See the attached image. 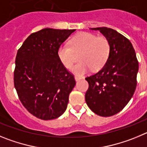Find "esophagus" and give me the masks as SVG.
<instances>
[{"label": "esophagus", "instance_id": "34e87169", "mask_svg": "<svg viewBox=\"0 0 147 147\" xmlns=\"http://www.w3.org/2000/svg\"><path fill=\"white\" fill-rule=\"evenodd\" d=\"M75 80H76V82L77 81H80V80H81L82 79V77H81V76H75Z\"/></svg>", "mask_w": 147, "mask_h": 147}]
</instances>
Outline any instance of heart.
Instances as JSON below:
<instances>
[{
  "mask_svg": "<svg viewBox=\"0 0 147 147\" xmlns=\"http://www.w3.org/2000/svg\"><path fill=\"white\" fill-rule=\"evenodd\" d=\"M71 46L66 44L59 45L57 56L62 64L71 69L76 58L75 53H81L78 63L73 72L78 76H82L93 68L98 71L104 67L110 54V44L105 37H97L89 32H80L71 38Z\"/></svg>",
  "mask_w": 147,
  "mask_h": 147,
  "instance_id": "1",
  "label": "heart"
}]
</instances>
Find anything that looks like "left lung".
Returning <instances> with one entry per match:
<instances>
[{
  "mask_svg": "<svg viewBox=\"0 0 147 147\" xmlns=\"http://www.w3.org/2000/svg\"><path fill=\"white\" fill-rule=\"evenodd\" d=\"M90 29L98 30L109 40L110 54L102 69L85 78L89 84L85 101L94 113L108 117L120 112L134 94L138 62L130 41L115 30Z\"/></svg>",
  "mask_w": 147,
  "mask_h": 147,
  "instance_id": "left-lung-1",
  "label": "left lung"
}]
</instances>
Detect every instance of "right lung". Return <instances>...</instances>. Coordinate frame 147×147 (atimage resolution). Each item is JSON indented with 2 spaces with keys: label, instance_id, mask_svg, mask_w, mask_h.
Listing matches in <instances>:
<instances>
[{
  "label": "right lung",
  "instance_id": "right-lung-1",
  "mask_svg": "<svg viewBox=\"0 0 147 147\" xmlns=\"http://www.w3.org/2000/svg\"><path fill=\"white\" fill-rule=\"evenodd\" d=\"M76 29L45 28L30 34L17 53L14 84L20 101L42 120L64 113L76 85L58 58L57 50Z\"/></svg>",
  "mask_w": 147,
  "mask_h": 147
}]
</instances>
